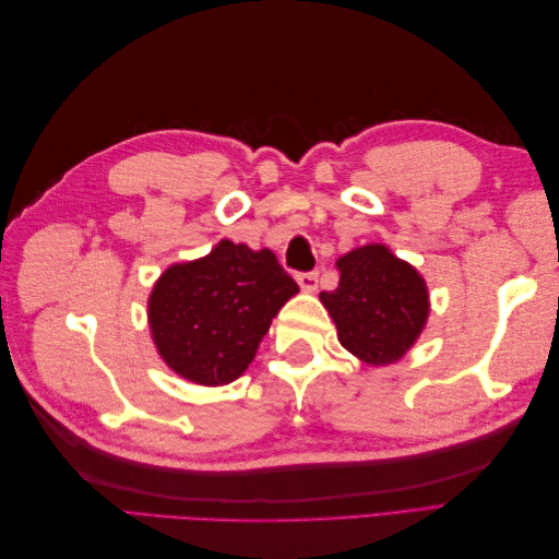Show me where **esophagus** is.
<instances>
[{"mask_svg": "<svg viewBox=\"0 0 559 559\" xmlns=\"http://www.w3.org/2000/svg\"><path fill=\"white\" fill-rule=\"evenodd\" d=\"M296 282L302 292H314L317 282H319V273H298Z\"/></svg>", "mask_w": 559, "mask_h": 559, "instance_id": "obj_1", "label": "esophagus"}]
</instances>
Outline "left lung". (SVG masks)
Returning <instances> with one entry per match:
<instances>
[{
    "label": "left lung",
    "instance_id": "8db88e82",
    "mask_svg": "<svg viewBox=\"0 0 559 559\" xmlns=\"http://www.w3.org/2000/svg\"><path fill=\"white\" fill-rule=\"evenodd\" d=\"M341 282L321 292L337 341L370 366L399 361L429 317L427 282L384 245H366L337 259Z\"/></svg>",
    "mask_w": 559,
    "mask_h": 559
}]
</instances>
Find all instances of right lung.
Masks as SVG:
<instances>
[{
	"mask_svg": "<svg viewBox=\"0 0 559 559\" xmlns=\"http://www.w3.org/2000/svg\"><path fill=\"white\" fill-rule=\"evenodd\" d=\"M298 284L270 249L230 240L207 257L165 270L148 296V326L163 361L195 384L238 380L270 321Z\"/></svg>",
	"mask_w": 559,
	"mask_h": 559,
	"instance_id": "1",
	"label": "right lung"
}]
</instances>
